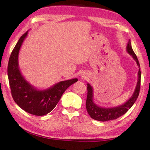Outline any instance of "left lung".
<instances>
[{"mask_svg":"<svg viewBox=\"0 0 150 150\" xmlns=\"http://www.w3.org/2000/svg\"><path fill=\"white\" fill-rule=\"evenodd\" d=\"M126 51L131 56H132L133 59L136 61L137 65L139 67V71L138 73V82H137V85L133 95H132L129 99H128L126 102L122 104V105L112 108L102 107V106H98L94 102L93 88L89 83H87V100H86V108H87L88 115L94 120L101 122L115 120V119L124 115L132 106L137 100V98L139 95V89H140L141 71L140 68H139L140 66H139L138 59L135 53L134 52L132 47L131 41L130 40H129L128 44L126 45Z\"/></svg>","mask_w":150,"mask_h":150,"instance_id":"8db88e82","label":"left lung"}]
</instances>
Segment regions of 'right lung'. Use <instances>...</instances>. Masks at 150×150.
Segmentation results:
<instances>
[{
	"label": "right lung",
	"instance_id": "obj_1",
	"mask_svg": "<svg viewBox=\"0 0 150 150\" xmlns=\"http://www.w3.org/2000/svg\"><path fill=\"white\" fill-rule=\"evenodd\" d=\"M28 31L20 37L12 50L8 64V77L12 98L22 110L35 116L52 111L67 88L77 82V78L62 81L44 90H39L25 79L20 71L18 55Z\"/></svg>",
	"mask_w": 150,
	"mask_h": 150
}]
</instances>
